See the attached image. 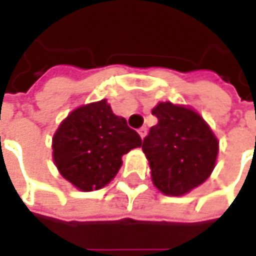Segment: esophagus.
<instances>
[{
    "label": "esophagus",
    "mask_w": 256,
    "mask_h": 256,
    "mask_svg": "<svg viewBox=\"0 0 256 256\" xmlns=\"http://www.w3.org/2000/svg\"><path fill=\"white\" fill-rule=\"evenodd\" d=\"M138 134H140V137L144 140L145 136H146V128H140Z\"/></svg>",
    "instance_id": "1"
}]
</instances>
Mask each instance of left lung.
Wrapping results in <instances>:
<instances>
[{"label":"left lung","mask_w":256,"mask_h":256,"mask_svg":"<svg viewBox=\"0 0 256 256\" xmlns=\"http://www.w3.org/2000/svg\"><path fill=\"white\" fill-rule=\"evenodd\" d=\"M152 115L158 124L142 141L152 181L164 194H185L212 172L218 140L203 118L186 106L159 102Z\"/></svg>","instance_id":"8db88e82"}]
</instances>
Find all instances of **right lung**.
I'll return each mask as SVG.
<instances>
[{"label": "right lung", "mask_w": 256, "mask_h": 256, "mask_svg": "<svg viewBox=\"0 0 256 256\" xmlns=\"http://www.w3.org/2000/svg\"><path fill=\"white\" fill-rule=\"evenodd\" d=\"M138 146V133L101 100L74 110L60 123L53 136V160L67 181L90 192L111 182L122 156Z\"/></svg>", "instance_id": "right-lung-1"}]
</instances>
